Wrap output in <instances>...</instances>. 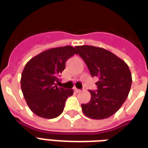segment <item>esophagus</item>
<instances>
[{"label": "esophagus", "instance_id": "obj_1", "mask_svg": "<svg viewBox=\"0 0 148 148\" xmlns=\"http://www.w3.org/2000/svg\"><path fill=\"white\" fill-rule=\"evenodd\" d=\"M74 91H75L76 93L80 92H81V90H79V89H78V88H74Z\"/></svg>", "mask_w": 148, "mask_h": 148}]
</instances>
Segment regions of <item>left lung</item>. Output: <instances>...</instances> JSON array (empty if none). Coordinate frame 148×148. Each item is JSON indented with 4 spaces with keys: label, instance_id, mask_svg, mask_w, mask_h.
Listing matches in <instances>:
<instances>
[{
    "label": "left lung",
    "instance_id": "8db88e82",
    "mask_svg": "<svg viewBox=\"0 0 148 148\" xmlns=\"http://www.w3.org/2000/svg\"><path fill=\"white\" fill-rule=\"evenodd\" d=\"M77 53L88 66L92 76H98V89L91 91V99L81 104L86 116L103 119L114 115L125 102L132 78L128 66L108 50L91 45L76 46Z\"/></svg>",
    "mask_w": 148,
    "mask_h": 148
}]
</instances>
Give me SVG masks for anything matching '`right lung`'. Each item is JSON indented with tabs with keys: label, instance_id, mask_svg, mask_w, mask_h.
Returning <instances> with one entry per match:
<instances>
[{
	"label": "right lung",
	"instance_id": "1",
	"mask_svg": "<svg viewBox=\"0 0 148 148\" xmlns=\"http://www.w3.org/2000/svg\"><path fill=\"white\" fill-rule=\"evenodd\" d=\"M75 53L77 52L72 46L53 48L40 52L26 64L21 86L27 104L36 116L53 119L63 112L66 99L73 94V90L59 87L58 76Z\"/></svg>",
	"mask_w": 148,
	"mask_h": 148
}]
</instances>
